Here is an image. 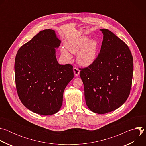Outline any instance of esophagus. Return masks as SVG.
Masks as SVG:
<instances>
[{"mask_svg": "<svg viewBox=\"0 0 146 146\" xmlns=\"http://www.w3.org/2000/svg\"><path fill=\"white\" fill-rule=\"evenodd\" d=\"M73 72H74V75L76 76H78L80 74V70L78 68H76V67L73 68Z\"/></svg>", "mask_w": 146, "mask_h": 146, "instance_id": "obj_1", "label": "esophagus"}]
</instances>
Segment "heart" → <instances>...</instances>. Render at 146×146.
I'll return each mask as SVG.
<instances>
[{
	"label": "heart",
	"mask_w": 146,
	"mask_h": 146,
	"mask_svg": "<svg viewBox=\"0 0 146 146\" xmlns=\"http://www.w3.org/2000/svg\"><path fill=\"white\" fill-rule=\"evenodd\" d=\"M65 46L70 52L77 54V61L82 66L91 65L96 59L99 44L96 40H90L86 36H82L66 41ZM67 50L65 48H62L61 55L66 60L70 61L72 56Z\"/></svg>",
	"instance_id": "obj_1"
}]
</instances>
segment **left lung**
<instances>
[{"label":"left lung","instance_id":"obj_1","mask_svg":"<svg viewBox=\"0 0 146 146\" xmlns=\"http://www.w3.org/2000/svg\"><path fill=\"white\" fill-rule=\"evenodd\" d=\"M94 62L80 69L86 105L97 114L119 108L128 99L132 86L133 62L131 52L122 40L106 29Z\"/></svg>","mask_w":146,"mask_h":146}]
</instances>
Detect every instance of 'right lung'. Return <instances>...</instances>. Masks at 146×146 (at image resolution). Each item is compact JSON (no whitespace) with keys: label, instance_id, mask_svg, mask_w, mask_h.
I'll use <instances>...</instances> for the list:
<instances>
[{"label":"right lung","instance_id":"add662e5","mask_svg":"<svg viewBox=\"0 0 146 146\" xmlns=\"http://www.w3.org/2000/svg\"><path fill=\"white\" fill-rule=\"evenodd\" d=\"M60 44L54 30L40 31L18 50L14 70L18 95L31 111L43 115L56 113L64 91L73 78V66L59 64L56 50Z\"/></svg>","mask_w":146,"mask_h":146}]
</instances>
